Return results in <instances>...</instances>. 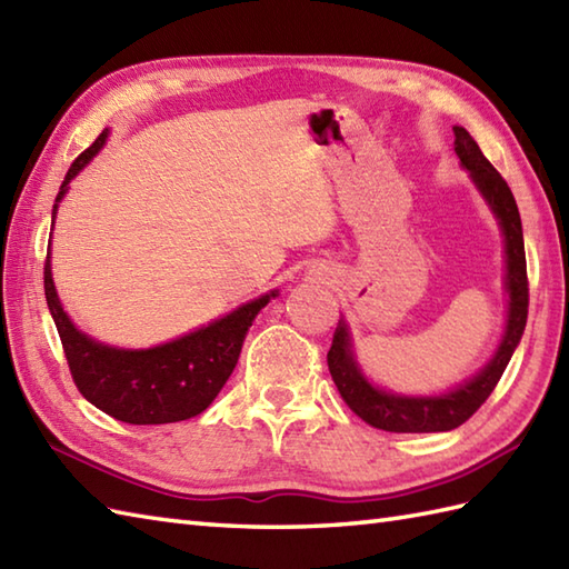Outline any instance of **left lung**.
Returning a JSON list of instances; mask_svg holds the SVG:
<instances>
[{
    "instance_id": "1",
    "label": "left lung",
    "mask_w": 569,
    "mask_h": 569,
    "mask_svg": "<svg viewBox=\"0 0 569 569\" xmlns=\"http://www.w3.org/2000/svg\"><path fill=\"white\" fill-rule=\"evenodd\" d=\"M455 129V153L459 163L469 171L471 183L477 186L481 198L487 200L493 217L499 220L503 234L506 253V293H509V310H506V328L489 359V365L477 371L469 381L455 386L452 391L440 396H403L379 389L365 373H361L355 352L352 337L345 318L337 322L332 347L328 352V367L337 391L355 413L369 422V426L386 432H445L462 426L465 420L477 413L479 406L487 401L497 389L503 369L521 342L528 318V276H526V249H523V227L518 204L511 188L506 186L501 173L493 168L487 156L481 153L477 141L469 137L465 127Z\"/></svg>"
}]
</instances>
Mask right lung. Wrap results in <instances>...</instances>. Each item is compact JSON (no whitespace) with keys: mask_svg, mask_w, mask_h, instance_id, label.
I'll return each instance as SVG.
<instances>
[{"mask_svg":"<svg viewBox=\"0 0 569 569\" xmlns=\"http://www.w3.org/2000/svg\"><path fill=\"white\" fill-rule=\"evenodd\" d=\"M107 137H110V129H104L92 147L82 151L68 168L53 204V220L58 202L68 192V183L98 156ZM43 288L78 391L102 413L129 426H163V422L200 416L234 371L253 318L278 296V291H271L253 298L214 322L166 345L119 349L92 340L72 325L53 286L51 251L46 257Z\"/></svg>","mask_w":569,"mask_h":569,"instance_id":"1","label":"right lung"}]
</instances>
